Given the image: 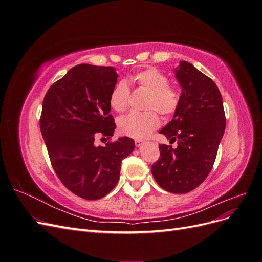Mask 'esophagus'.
Returning a JSON list of instances; mask_svg holds the SVG:
<instances>
[{
	"label": "esophagus",
	"instance_id": "obj_1",
	"mask_svg": "<svg viewBox=\"0 0 262 262\" xmlns=\"http://www.w3.org/2000/svg\"><path fill=\"white\" fill-rule=\"evenodd\" d=\"M144 144V142L143 141H141V140H136V146L137 147H141L142 145Z\"/></svg>",
	"mask_w": 262,
	"mask_h": 262
}]
</instances>
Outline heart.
I'll use <instances>...</instances> for the list:
<instances>
[{
	"label": "heart",
	"mask_w": 262,
	"mask_h": 262,
	"mask_svg": "<svg viewBox=\"0 0 262 262\" xmlns=\"http://www.w3.org/2000/svg\"><path fill=\"white\" fill-rule=\"evenodd\" d=\"M130 80L149 93L146 100V113H131L122 117L118 128L122 134L133 139H144L160 125V117H171L177 113L181 102V91L169 85L167 75L155 68H147L134 73ZM130 90L124 82H118L110 93L109 104L117 113H123L129 107Z\"/></svg>",
	"instance_id": "b5f03b06"
}]
</instances>
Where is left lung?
I'll return each mask as SVG.
<instances>
[{
  "instance_id": "1",
  "label": "left lung",
  "mask_w": 262,
  "mask_h": 262,
  "mask_svg": "<svg viewBox=\"0 0 262 262\" xmlns=\"http://www.w3.org/2000/svg\"><path fill=\"white\" fill-rule=\"evenodd\" d=\"M176 77L182 97L172 120L160 131L178 146L160 144L161 157L152 166L156 182L166 191L187 193L200 186L215 162L226 119L222 95L210 77L181 61Z\"/></svg>"
}]
</instances>
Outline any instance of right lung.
<instances>
[{"instance_id": "right-lung-1", "label": "right lung", "mask_w": 262, "mask_h": 262, "mask_svg": "<svg viewBox=\"0 0 262 262\" xmlns=\"http://www.w3.org/2000/svg\"><path fill=\"white\" fill-rule=\"evenodd\" d=\"M113 67L78 64L50 86L42 102L40 130L58 178L70 191L97 200L116 187L121 162L134 149L128 137L96 146L98 134L114 136L109 96L117 84Z\"/></svg>"}]
</instances>
